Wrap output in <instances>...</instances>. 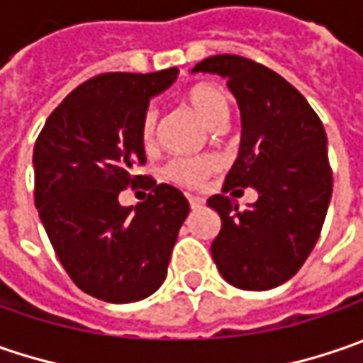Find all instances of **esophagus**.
<instances>
[{
  "mask_svg": "<svg viewBox=\"0 0 363 363\" xmlns=\"http://www.w3.org/2000/svg\"><path fill=\"white\" fill-rule=\"evenodd\" d=\"M189 205H191V209L195 211V209H201L203 205H205V201L201 197H193V195H189Z\"/></svg>",
  "mask_w": 363,
  "mask_h": 363,
  "instance_id": "obj_1",
  "label": "esophagus"
}]
</instances>
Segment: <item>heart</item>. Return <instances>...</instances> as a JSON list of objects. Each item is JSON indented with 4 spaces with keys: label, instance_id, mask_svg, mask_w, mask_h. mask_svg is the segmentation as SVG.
<instances>
[{
    "label": "heart",
    "instance_id": "1",
    "mask_svg": "<svg viewBox=\"0 0 363 363\" xmlns=\"http://www.w3.org/2000/svg\"><path fill=\"white\" fill-rule=\"evenodd\" d=\"M184 103L203 119L207 128H219L225 123L229 116V99L223 89L209 83H201L186 91ZM156 130H158V113L156 109H148L142 119V140L146 146H152L156 140ZM219 168V160L211 154L203 156H193V158H174L164 166L162 174L166 181L181 184V186H199L203 181L213 174Z\"/></svg>",
    "mask_w": 363,
    "mask_h": 363
}]
</instances>
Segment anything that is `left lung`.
I'll return each mask as SVG.
<instances>
[{
	"label": "left lung",
	"instance_id": "1",
	"mask_svg": "<svg viewBox=\"0 0 363 363\" xmlns=\"http://www.w3.org/2000/svg\"><path fill=\"white\" fill-rule=\"evenodd\" d=\"M191 72L228 79L242 111L240 152L223 193L245 186L258 193L245 211L225 195L207 201L221 217L211 244L215 266L244 291L280 286L313 252L331 201L323 123L289 81L250 58L209 56Z\"/></svg>",
	"mask_w": 363,
	"mask_h": 363
}]
</instances>
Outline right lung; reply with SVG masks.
I'll use <instances>...</instances> for the list:
<instances>
[{
	"label": "right lung",
	"instance_id": "right-lung-1",
	"mask_svg": "<svg viewBox=\"0 0 363 363\" xmlns=\"http://www.w3.org/2000/svg\"><path fill=\"white\" fill-rule=\"evenodd\" d=\"M179 71L105 72L77 87L46 119L34 146V201L72 282L107 303H135L164 282L189 201L135 177L146 162L142 119ZM147 181L149 199L121 208L118 193Z\"/></svg>",
	"mask_w": 363,
	"mask_h": 363
}]
</instances>
